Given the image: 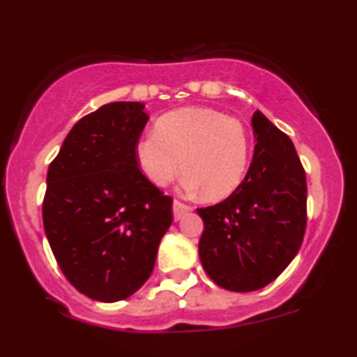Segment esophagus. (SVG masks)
<instances>
[{"label": "esophagus", "mask_w": 357, "mask_h": 357, "mask_svg": "<svg viewBox=\"0 0 357 357\" xmlns=\"http://www.w3.org/2000/svg\"><path fill=\"white\" fill-rule=\"evenodd\" d=\"M191 210H192V208L190 206V204L179 202V199H174V203H173V215H174V220L176 221L181 220L183 216L186 215L188 211H191Z\"/></svg>", "instance_id": "1"}]
</instances>
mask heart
Here are the masks:
<instances>
[{
  "label": "heart",
  "mask_w": 357,
  "mask_h": 357,
  "mask_svg": "<svg viewBox=\"0 0 357 357\" xmlns=\"http://www.w3.org/2000/svg\"><path fill=\"white\" fill-rule=\"evenodd\" d=\"M134 154L154 186H167L183 169L188 190L223 199L247 174L250 136L240 119L215 109L186 107L159 119L155 134L139 139Z\"/></svg>",
  "instance_id": "1"
}]
</instances>
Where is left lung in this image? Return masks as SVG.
Here are the masks:
<instances>
[{"instance_id":"left-lung-1","label":"left lung","mask_w":357,"mask_h":357,"mask_svg":"<svg viewBox=\"0 0 357 357\" xmlns=\"http://www.w3.org/2000/svg\"><path fill=\"white\" fill-rule=\"evenodd\" d=\"M247 176L225 202L198 208L204 230L199 258L216 285L252 292L294 260L307 225V181L294 142L260 110Z\"/></svg>"}]
</instances>
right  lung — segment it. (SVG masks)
I'll use <instances>...</instances> for the list:
<instances>
[{"mask_svg":"<svg viewBox=\"0 0 357 357\" xmlns=\"http://www.w3.org/2000/svg\"><path fill=\"white\" fill-rule=\"evenodd\" d=\"M147 121L141 102L102 105L72 127L48 167V243L67 280L93 301H124L141 289L173 223V198L136 162Z\"/></svg>","mask_w":357,"mask_h":357,"instance_id":"right-lung-1","label":"right lung"}]
</instances>
